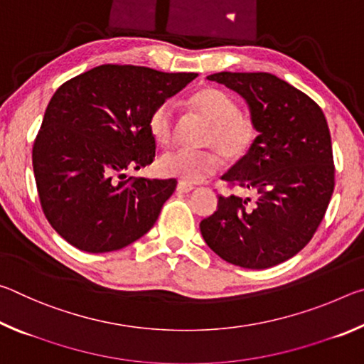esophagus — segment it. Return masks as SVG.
<instances>
[{
  "label": "esophagus",
  "instance_id": "obj_1",
  "mask_svg": "<svg viewBox=\"0 0 364 364\" xmlns=\"http://www.w3.org/2000/svg\"><path fill=\"white\" fill-rule=\"evenodd\" d=\"M194 189L196 188L193 186V184H188V183H183V181L178 183V186H176L178 193H183V194H188V193H191V191H194Z\"/></svg>",
  "mask_w": 364,
  "mask_h": 364
}]
</instances>
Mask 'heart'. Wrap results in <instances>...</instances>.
I'll use <instances>...</instances> for the list:
<instances>
[{"instance_id":"1","label":"heart","mask_w":364,"mask_h":364,"mask_svg":"<svg viewBox=\"0 0 364 364\" xmlns=\"http://www.w3.org/2000/svg\"><path fill=\"white\" fill-rule=\"evenodd\" d=\"M193 107L210 128L205 134V146H213L226 159L237 160L244 157L254 146L257 125L249 115L239 112L237 102L230 95L217 88H204L191 96ZM149 133L159 146L167 147L175 138V109L165 101L152 110L149 117ZM164 176L176 178L183 183L197 184L204 181L221 167V157L217 151H186L176 149L165 152L157 162Z\"/></svg>"}]
</instances>
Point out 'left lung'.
I'll list each match as a JSON object with an SVG mask.
<instances>
[{"label": "left lung", "mask_w": 364, "mask_h": 364, "mask_svg": "<svg viewBox=\"0 0 364 364\" xmlns=\"http://www.w3.org/2000/svg\"><path fill=\"white\" fill-rule=\"evenodd\" d=\"M247 102L258 136L221 180L255 194L218 197L200 221L215 254L242 268L264 269L310 242L334 191L328 122L318 104L273 73L220 72L207 77Z\"/></svg>", "instance_id": "1"}]
</instances>
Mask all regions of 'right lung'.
Instances as JSON below:
<instances>
[{
	"mask_svg": "<svg viewBox=\"0 0 364 364\" xmlns=\"http://www.w3.org/2000/svg\"><path fill=\"white\" fill-rule=\"evenodd\" d=\"M196 77L106 64L53 95L33 143V173L45 217L73 247L119 250L156 223L176 180H127V170L152 164V110Z\"/></svg>",
	"mask_w": 364,
	"mask_h": 364,
	"instance_id": "obj_1",
	"label": "right lung"
}]
</instances>
